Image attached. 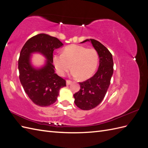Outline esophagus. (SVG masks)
<instances>
[{"mask_svg": "<svg viewBox=\"0 0 148 148\" xmlns=\"http://www.w3.org/2000/svg\"><path fill=\"white\" fill-rule=\"evenodd\" d=\"M71 81H70V80H66V85H70L71 83Z\"/></svg>", "mask_w": 148, "mask_h": 148, "instance_id": "1", "label": "esophagus"}]
</instances>
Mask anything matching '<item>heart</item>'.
<instances>
[{
	"label": "heart",
	"mask_w": 148,
	"mask_h": 148,
	"mask_svg": "<svg viewBox=\"0 0 148 148\" xmlns=\"http://www.w3.org/2000/svg\"><path fill=\"white\" fill-rule=\"evenodd\" d=\"M98 62L99 56L95 49L79 45L69 46L65 48L62 53H56L53 57V65L60 76H65L71 66V75L82 80L92 77Z\"/></svg>",
	"instance_id": "heart-1"
}]
</instances>
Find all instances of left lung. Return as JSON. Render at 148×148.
Returning <instances> with one entry per match:
<instances>
[{
	"label": "left lung",
	"mask_w": 148,
	"mask_h": 148,
	"mask_svg": "<svg viewBox=\"0 0 148 148\" xmlns=\"http://www.w3.org/2000/svg\"><path fill=\"white\" fill-rule=\"evenodd\" d=\"M91 42L99 58V65L93 77L79 82L80 89L74 94L75 104L82 110H91L99 105L104 99L114 72L112 55L100 42L95 39H86L82 43Z\"/></svg>",
	"instance_id": "left-lung-1"
}]
</instances>
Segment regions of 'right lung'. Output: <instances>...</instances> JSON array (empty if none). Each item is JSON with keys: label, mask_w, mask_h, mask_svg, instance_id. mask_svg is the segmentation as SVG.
Returning a JSON list of instances; mask_svg holds the SVG:
<instances>
[{"label": "right lung", "mask_w": 148, "mask_h": 148, "mask_svg": "<svg viewBox=\"0 0 148 148\" xmlns=\"http://www.w3.org/2000/svg\"><path fill=\"white\" fill-rule=\"evenodd\" d=\"M63 46L57 38L39 34L29 39L22 47L18 59L19 78L25 92L35 104L46 107L53 104L60 89L66 86V81L55 73L53 52ZM39 52L46 57L45 66L35 69L30 62V54Z\"/></svg>", "instance_id": "obj_1"}]
</instances>
